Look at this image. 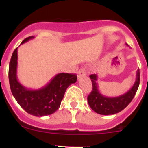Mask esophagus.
<instances>
[{
	"label": "esophagus",
	"mask_w": 148,
	"mask_h": 148,
	"mask_svg": "<svg viewBox=\"0 0 148 148\" xmlns=\"http://www.w3.org/2000/svg\"><path fill=\"white\" fill-rule=\"evenodd\" d=\"M86 75V73H85V70L84 69V68H82L79 70V71L78 72V78H80L83 76H85Z\"/></svg>",
	"instance_id": "obj_1"
}]
</instances>
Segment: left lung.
Instances as JSON below:
<instances>
[{
    "mask_svg": "<svg viewBox=\"0 0 148 148\" xmlns=\"http://www.w3.org/2000/svg\"><path fill=\"white\" fill-rule=\"evenodd\" d=\"M92 84V90L87 97L88 104L91 109L95 113L101 115H113L121 112L131 102L139 86L140 73L138 69L136 72V79L129 91L118 97H107L99 92L98 89V76L96 74L90 75Z\"/></svg>",
    "mask_w": 148,
    "mask_h": 148,
    "instance_id": "1",
    "label": "left lung"
}]
</instances>
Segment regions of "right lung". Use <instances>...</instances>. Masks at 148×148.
<instances>
[{
  "instance_id": "right-lung-1",
  "label": "right lung",
  "mask_w": 148,
  "mask_h": 148,
  "mask_svg": "<svg viewBox=\"0 0 148 148\" xmlns=\"http://www.w3.org/2000/svg\"><path fill=\"white\" fill-rule=\"evenodd\" d=\"M32 38V36L27 38L21 44ZM17 66L18 48L13 52L9 66L10 88L19 105L29 114L35 116H45L54 113L59 108L67 87L77 81L76 74L58 73L42 88L29 90L18 81Z\"/></svg>"
}]
</instances>
